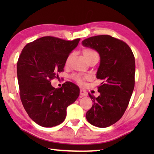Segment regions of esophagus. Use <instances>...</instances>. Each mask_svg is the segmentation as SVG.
<instances>
[{"mask_svg": "<svg viewBox=\"0 0 154 154\" xmlns=\"http://www.w3.org/2000/svg\"><path fill=\"white\" fill-rule=\"evenodd\" d=\"M80 95H81V97H86L88 96V92L85 90L81 89V90H80Z\"/></svg>", "mask_w": 154, "mask_h": 154, "instance_id": "esophagus-1", "label": "esophagus"}]
</instances>
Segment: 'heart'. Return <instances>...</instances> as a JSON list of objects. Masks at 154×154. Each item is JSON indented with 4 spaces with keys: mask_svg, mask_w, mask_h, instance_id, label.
Wrapping results in <instances>:
<instances>
[{
    "mask_svg": "<svg viewBox=\"0 0 154 154\" xmlns=\"http://www.w3.org/2000/svg\"><path fill=\"white\" fill-rule=\"evenodd\" d=\"M97 54L96 52H94V50H90V49H85V50H84V51H83V54H84V56H85V58H87L88 57H89L90 55H92V54ZM70 57H71V55H69V57L67 58L66 62V63H68ZM75 81H77L79 83H81V84L83 83V80L82 79V78L81 76H79V75H75Z\"/></svg>",
    "mask_w": 154,
    "mask_h": 154,
    "instance_id": "1",
    "label": "heart"
}]
</instances>
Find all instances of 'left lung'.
Instances as JSON below:
<instances>
[{
    "label": "left lung",
    "instance_id": "obj_1",
    "mask_svg": "<svg viewBox=\"0 0 154 154\" xmlns=\"http://www.w3.org/2000/svg\"><path fill=\"white\" fill-rule=\"evenodd\" d=\"M82 44L100 54L97 79L103 81L98 87L97 97L89 94L92 106L86 113V119L96 127H109L123 116L133 92L134 54L125 42L109 35L88 38Z\"/></svg>",
    "mask_w": 154,
    "mask_h": 154
}]
</instances>
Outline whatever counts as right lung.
<instances>
[{
    "label": "right lung",
    "instance_id": "add662e5",
    "mask_svg": "<svg viewBox=\"0 0 154 154\" xmlns=\"http://www.w3.org/2000/svg\"><path fill=\"white\" fill-rule=\"evenodd\" d=\"M80 40L42 37L27 44L21 52L17 67L21 101L30 119L42 127L62 123L66 108L79 97L80 89L74 83L66 82L54 88L50 81L64 70Z\"/></svg>",
    "mask_w": 154,
    "mask_h": 154
}]
</instances>
